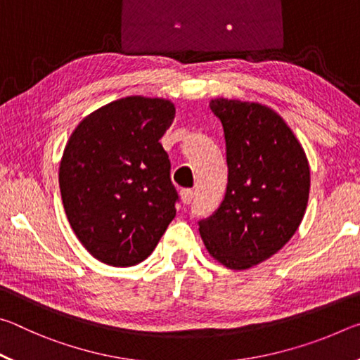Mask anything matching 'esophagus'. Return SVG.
<instances>
[{
	"instance_id": "34e87169",
	"label": "esophagus",
	"mask_w": 360,
	"mask_h": 360,
	"mask_svg": "<svg viewBox=\"0 0 360 360\" xmlns=\"http://www.w3.org/2000/svg\"><path fill=\"white\" fill-rule=\"evenodd\" d=\"M181 200H182V203H186V205H188L193 200V191L192 188H182L181 191Z\"/></svg>"
}]
</instances>
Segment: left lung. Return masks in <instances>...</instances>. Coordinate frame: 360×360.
I'll list each match as a JSON object with an SVG mask.
<instances>
[{
    "instance_id": "left-lung-1",
    "label": "left lung",
    "mask_w": 360,
    "mask_h": 360,
    "mask_svg": "<svg viewBox=\"0 0 360 360\" xmlns=\"http://www.w3.org/2000/svg\"><path fill=\"white\" fill-rule=\"evenodd\" d=\"M222 122L227 192L214 214L200 221L208 252L231 270L270 259L300 225L309 197V165L281 115L260 103L216 98Z\"/></svg>"
}]
</instances>
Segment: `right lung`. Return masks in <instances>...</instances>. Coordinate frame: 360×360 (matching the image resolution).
Segmentation results:
<instances>
[{"label": "right lung", "instance_id": "obj_1", "mask_svg": "<svg viewBox=\"0 0 360 360\" xmlns=\"http://www.w3.org/2000/svg\"><path fill=\"white\" fill-rule=\"evenodd\" d=\"M174 114L169 100L127 96L84 117L66 143L58 172L66 217L103 264L148 259L176 216L172 165L158 143Z\"/></svg>", "mask_w": 360, "mask_h": 360}]
</instances>
